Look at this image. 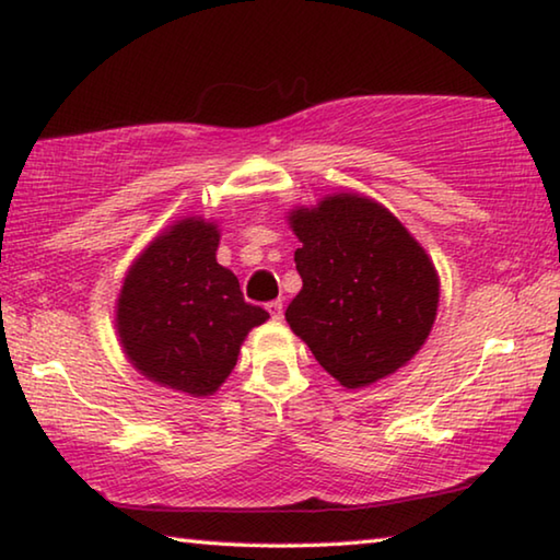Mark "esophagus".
I'll use <instances>...</instances> for the list:
<instances>
[{"mask_svg":"<svg viewBox=\"0 0 560 560\" xmlns=\"http://www.w3.org/2000/svg\"><path fill=\"white\" fill-rule=\"evenodd\" d=\"M268 313H270L272 319H282V300L268 302Z\"/></svg>","mask_w":560,"mask_h":560,"instance_id":"1","label":"esophagus"}]
</instances>
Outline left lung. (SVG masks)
I'll list each match as a JSON object with an SVG mask.
<instances>
[{
  "instance_id": "8db88e82",
  "label": "left lung",
  "mask_w": 560,
  "mask_h": 560,
  "mask_svg": "<svg viewBox=\"0 0 560 560\" xmlns=\"http://www.w3.org/2000/svg\"><path fill=\"white\" fill-rule=\"evenodd\" d=\"M302 290L285 317L315 360L345 384L364 387L397 372L434 325L439 280L424 247L387 208L340 194L292 210Z\"/></svg>"
}]
</instances>
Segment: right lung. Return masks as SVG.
I'll list each match as a JSON object with an SVG mask.
<instances>
[{
    "mask_svg": "<svg viewBox=\"0 0 560 560\" xmlns=\"http://www.w3.org/2000/svg\"><path fill=\"white\" fill-rule=\"evenodd\" d=\"M220 233L186 218L145 247L118 295V337L145 377L206 397L228 380L247 329L270 315L245 302L235 275L215 262Z\"/></svg>",
    "mask_w": 560,
    "mask_h": 560,
    "instance_id": "1",
    "label": "right lung"
}]
</instances>
